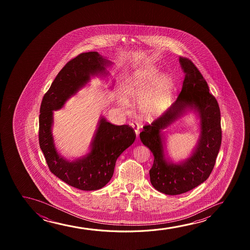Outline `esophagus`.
Segmentation results:
<instances>
[{
    "mask_svg": "<svg viewBox=\"0 0 250 250\" xmlns=\"http://www.w3.org/2000/svg\"><path fill=\"white\" fill-rule=\"evenodd\" d=\"M130 125L133 128L134 131H135V133L137 136L139 134V128H140L139 125H138V124L137 122H131V123H130Z\"/></svg>",
    "mask_w": 250,
    "mask_h": 250,
    "instance_id": "1",
    "label": "esophagus"
}]
</instances>
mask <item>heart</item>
<instances>
[{"instance_id": "1", "label": "heart", "mask_w": 250, "mask_h": 250, "mask_svg": "<svg viewBox=\"0 0 250 250\" xmlns=\"http://www.w3.org/2000/svg\"><path fill=\"white\" fill-rule=\"evenodd\" d=\"M155 67L138 70L127 79L124 86V99L119 101L123 109L128 107L126 101L138 99L141 115L148 120L164 113L171 102L173 82L167 73L158 75Z\"/></svg>"}]
</instances>
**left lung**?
Here are the masks:
<instances>
[{
    "label": "left lung",
    "mask_w": 250,
    "mask_h": 250,
    "mask_svg": "<svg viewBox=\"0 0 250 250\" xmlns=\"http://www.w3.org/2000/svg\"><path fill=\"white\" fill-rule=\"evenodd\" d=\"M179 62L185 74L181 92L171 106L151 125H145L140 133L142 143L154 154V164L149 170L151 184L158 191L171 195L189 191L208 178L222 139L217 100L209 92L208 83L194 63L185 57H179ZM188 108L199 113L201 136L192 156L174 165L165 159L161 131Z\"/></svg>",
    "instance_id": "left-lung-1"
}]
</instances>
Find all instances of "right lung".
I'll return each mask as SVG.
<instances>
[{
  "mask_svg": "<svg viewBox=\"0 0 250 250\" xmlns=\"http://www.w3.org/2000/svg\"><path fill=\"white\" fill-rule=\"evenodd\" d=\"M110 62L97 52L82 53L60 71L43 96L39 115V145L48 168L62 181L81 190H96L110 181L117 159L133 144L136 134L127 125H115L102 118L89 154L69 161L56 150L52 136L53 111L89 82L90 76L106 73Z\"/></svg>",
  "mask_w": 250,
  "mask_h": 250,
  "instance_id": "1",
  "label": "right lung"
}]
</instances>
